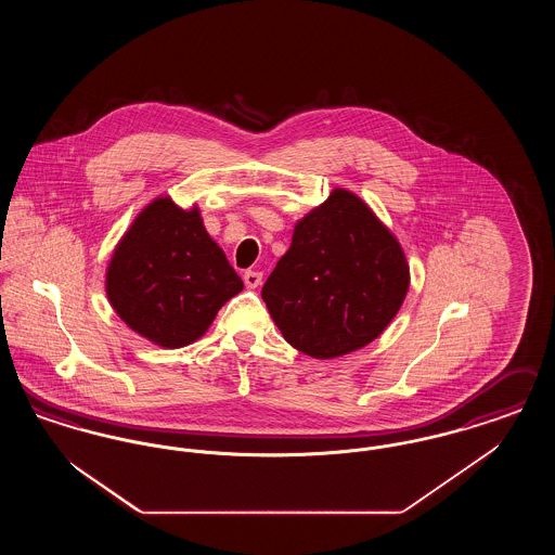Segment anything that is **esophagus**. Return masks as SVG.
Returning a JSON list of instances; mask_svg holds the SVG:
<instances>
[{
	"instance_id": "esophagus-1",
	"label": "esophagus",
	"mask_w": 555,
	"mask_h": 555,
	"mask_svg": "<svg viewBox=\"0 0 555 555\" xmlns=\"http://www.w3.org/2000/svg\"><path fill=\"white\" fill-rule=\"evenodd\" d=\"M243 283H245L247 289H258V287L262 285V272H258V270H247V272L243 274Z\"/></svg>"
}]
</instances>
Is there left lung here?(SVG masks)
<instances>
[{
    "mask_svg": "<svg viewBox=\"0 0 555 555\" xmlns=\"http://www.w3.org/2000/svg\"><path fill=\"white\" fill-rule=\"evenodd\" d=\"M408 287L410 266L396 235L356 193L335 189L295 224L262 299L287 344L331 360L374 341Z\"/></svg>",
    "mask_w": 555,
    "mask_h": 555,
    "instance_id": "8db88e82",
    "label": "left lung"
}]
</instances>
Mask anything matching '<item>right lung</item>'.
<instances>
[{
  "mask_svg": "<svg viewBox=\"0 0 555 555\" xmlns=\"http://www.w3.org/2000/svg\"><path fill=\"white\" fill-rule=\"evenodd\" d=\"M241 289L243 281L208 235L197 206L183 210L168 195L139 211L107 264L114 312L168 349L197 341Z\"/></svg>",
  "mask_w": 555,
  "mask_h": 555,
  "instance_id": "1",
  "label": "right lung"
}]
</instances>
